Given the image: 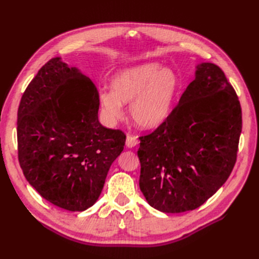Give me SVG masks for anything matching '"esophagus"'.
<instances>
[{
	"label": "esophagus",
	"mask_w": 259,
	"mask_h": 259,
	"mask_svg": "<svg viewBox=\"0 0 259 259\" xmlns=\"http://www.w3.org/2000/svg\"><path fill=\"white\" fill-rule=\"evenodd\" d=\"M138 145V139H137V137L136 136H134V135H127L126 136V146L128 147V148H133V147H135V146H137Z\"/></svg>",
	"instance_id": "obj_1"
}]
</instances>
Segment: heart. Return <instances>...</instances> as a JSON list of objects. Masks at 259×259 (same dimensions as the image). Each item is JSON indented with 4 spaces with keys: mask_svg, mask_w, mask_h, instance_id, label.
Listing matches in <instances>:
<instances>
[{
    "mask_svg": "<svg viewBox=\"0 0 259 259\" xmlns=\"http://www.w3.org/2000/svg\"><path fill=\"white\" fill-rule=\"evenodd\" d=\"M111 90L99 92V104L109 122L123 116V103L131 104L132 119L142 128H155L165 121L177 98L179 82L169 69L156 62L123 69L112 79Z\"/></svg>",
    "mask_w": 259,
    "mask_h": 259,
    "instance_id": "b5f03b06",
    "label": "heart"
}]
</instances>
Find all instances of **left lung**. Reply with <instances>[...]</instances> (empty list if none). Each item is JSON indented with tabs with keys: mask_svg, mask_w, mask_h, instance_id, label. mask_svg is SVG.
<instances>
[{
	"mask_svg": "<svg viewBox=\"0 0 259 259\" xmlns=\"http://www.w3.org/2000/svg\"><path fill=\"white\" fill-rule=\"evenodd\" d=\"M242 111L223 70L204 62L167 119L140 136L139 187L164 213L201 206L230 176L237 161Z\"/></svg>",
	"mask_w": 259,
	"mask_h": 259,
	"instance_id": "1",
	"label": "left lung"
}]
</instances>
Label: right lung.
Here are the masks:
<instances>
[{"label": "right lung", "instance_id": "1", "mask_svg": "<svg viewBox=\"0 0 259 259\" xmlns=\"http://www.w3.org/2000/svg\"><path fill=\"white\" fill-rule=\"evenodd\" d=\"M98 91L55 57L38 70L18 108V160L42 198L82 211L99 198L126 135L98 121Z\"/></svg>", "mask_w": 259, "mask_h": 259}]
</instances>
